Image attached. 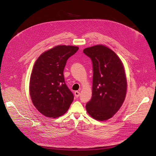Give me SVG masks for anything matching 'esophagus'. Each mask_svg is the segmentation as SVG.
<instances>
[{
  "label": "esophagus",
  "mask_w": 156,
  "mask_h": 156,
  "mask_svg": "<svg viewBox=\"0 0 156 156\" xmlns=\"http://www.w3.org/2000/svg\"><path fill=\"white\" fill-rule=\"evenodd\" d=\"M80 92H78V91H77L75 92V96L76 98H78V97L80 96Z\"/></svg>",
  "instance_id": "esophagus-1"
}]
</instances>
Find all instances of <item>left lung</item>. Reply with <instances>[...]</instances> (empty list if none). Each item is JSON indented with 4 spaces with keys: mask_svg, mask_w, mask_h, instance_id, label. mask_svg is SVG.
Masks as SVG:
<instances>
[{
    "mask_svg": "<svg viewBox=\"0 0 156 156\" xmlns=\"http://www.w3.org/2000/svg\"><path fill=\"white\" fill-rule=\"evenodd\" d=\"M93 63V92L86 108L94 119L103 121L112 117L122 106L126 93L123 64L111 49L97 45L83 50Z\"/></svg>",
    "mask_w": 156,
    "mask_h": 156,
    "instance_id": "obj_1",
    "label": "left lung"
}]
</instances>
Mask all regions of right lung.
Returning <instances> with one entry per match:
<instances>
[{"mask_svg":"<svg viewBox=\"0 0 156 156\" xmlns=\"http://www.w3.org/2000/svg\"><path fill=\"white\" fill-rule=\"evenodd\" d=\"M78 49L57 46L42 54L34 65L30 94L35 107L46 117L61 116L73 101L74 96L65 82L63 70L69 58Z\"/></svg>","mask_w":156,"mask_h":156,"instance_id":"obj_1","label":"right lung"}]
</instances>
